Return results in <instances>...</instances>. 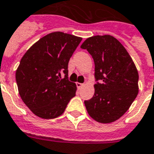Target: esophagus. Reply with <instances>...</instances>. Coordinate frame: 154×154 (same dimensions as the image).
<instances>
[{
  "instance_id": "1",
  "label": "esophagus",
  "mask_w": 154,
  "mask_h": 154,
  "mask_svg": "<svg viewBox=\"0 0 154 154\" xmlns=\"http://www.w3.org/2000/svg\"><path fill=\"white\" fill-rule=\"evenodd\" d=\"M76 85H77V88H79V89H80V88H82V86H83V84L80 83V82H77V83H76Z\"/></svg>"
}]
</instances>
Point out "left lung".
<instances>
[{
  "mask_svg": "<svg viewBox=\"0 0 154 154\" xmlns=\"http://www.w3.org/2000/svg\"><path fill=\"white\" fill-rule=\"evenodd\" d=\"M81 48L95 63L93 97L84 103L89 116L100 123H111L128 110L139 92V73L125 47L111 35L87 38Z\"/></svg>",
  "mask_w": 154,
  "mask_h": 154,
  "instance_id": "1",
  "label": "left lung"
}]
</instances>
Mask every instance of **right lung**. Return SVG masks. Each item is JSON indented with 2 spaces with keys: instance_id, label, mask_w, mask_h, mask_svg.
I'll list each match as a JSON object with an SVG mask.
<instances>
[{
  "instance_id": "add662e5",
  "label": "right lung",
  "mask_w": 154,
  "mask_h": 154,
  "mask_svg": "<svg viewBox=\"0 0 154 154\" xmlns=\"http://www.w3.org/2000/svg\"><path fill=\"white\" fill-rule=\"evenodd\" d=\"M81 41L80 37L54 32L32 45L21 58L15 73L19 94L35 116L54 119L76 96L67 67Z\"/></svg>"
}]
</instances>
